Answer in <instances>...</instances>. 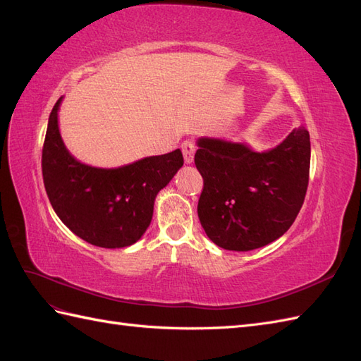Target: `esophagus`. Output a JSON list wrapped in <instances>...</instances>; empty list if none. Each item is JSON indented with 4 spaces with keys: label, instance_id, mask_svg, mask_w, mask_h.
Listing matches in <instances>:
<instances>
[{
    "label": "esophagus",
    "instance_id": "esophagus-1",
    "mask_svg": "<svg viewBox=\"0 0 361 361\" xmlns=\"http://www.w3.org/2000/svg\"><path fill=\"white\" fill-rule=\"evenodd\" d=\"M182 154H183V159L187 164L192 162V158H194V152H195V145L192 143L191 140H185L182 143Z\"/></svg>",
    "mask_w": 361,
    "mask_h": 361
}]
</instances>
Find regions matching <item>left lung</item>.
<instances>
[{"instance_id":"1","label":"left lung","mask_w":361,"mask_h":361,"mask_svg":"<svg viewBox=\"0 0 361 361\" xmlns=\"http://www.w3.org/2000/svg\"><path fill=\"white\" fill-rule=\"evenodd\" d=\"M203 178L197 214L218 247L248 251L276 241L304 203L310 171V135L304 126L269 152L200 138L194 155Z\"/></svg>"}]
</instances>
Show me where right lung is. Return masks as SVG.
Masks as SVG:
<instances>
[{"label":"right lung","instance_id":"1","mask_svg":"<svg viewBox=\"0 0 361 361\" xmlns=\"http://www.w3.org/2000/svg\"><path fill=\"white\" fill-rule=\"evenodd\" d=\"M54 105L42 149L48 199L71 231L96 247L122 248L137 243L154 215L157 194L183 166L179 149L118 169H96L76 161L60 137Z\"/></svg>","mask_w":361,"mask_h":361}]
</instances>
